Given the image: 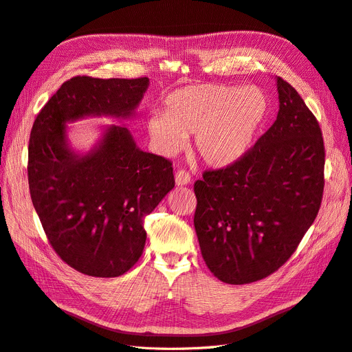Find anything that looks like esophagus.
Returning <instances> with one entry per match:
<instances>
[{"instance_id": "34e87169", "label": "esophagus", "mask_w": 352, "mask_h": 352, "mask_svg": "<svg viewBox=\"0 0 352 352\" xmlns=\"http://www.w3.org/2000/svg\"><path fill=\"white\" fill-rule=\"evenodd\" d=\"M191 181V175L186 169H178L177 174H175V183L177 186H187L190 184Z\"/></svg>"}]
</instances>
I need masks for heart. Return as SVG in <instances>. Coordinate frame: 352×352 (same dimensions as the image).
<instances>
[{
  "label": "heart",
  "mask_w": 352,
  "mask_h": 352,
  "mask_svg": "<svg viewBox=\"0 0 352 352\" xmlns=\"http://www.w3.org/2000/svg\"><path fill=\"white\" fill-rule=\"evenodd\" d=\"M268 101L256 87L197 84L173 91L162 114H152L148 132L164 153H175L186 138L196 135L194 146L210 166L239 160L265 120Z\"/></svg>",
  "instance_id": "b5f03b06"
}]
</instances>
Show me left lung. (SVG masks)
Returning <instances> with one entry per match:
<instances>
[{
	"label": "left lung",
	"instance_id": "obj_1",
	"mask_svg": "<svg viewBox=\"0 0 352 352\" xmlns=\"http://www.w3.org/2000/svg\"><path fill=\"white\" fill-rule=\"evenodd\" d=\"M276 122L228 166L194 183V228L204 263L228 284L263 280L297 250L320 209L324 145L316 117L277 78Z\"/></svg>",
	"mask_w": 352,
	"mask_h": 352
}]
</instances>
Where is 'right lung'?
I'll return each mask as SVG.
<instances>
[{
  "label": "right lung",
  "instance_id": "add662e5",
  "mask_svg": "<svg viewBox=\"0 0 352 352\" xmlns=\"http://www.w3.org/2000/svg\"><path fill=\"white\" fill-rule=\"evenodd\" d=\"M146 76L65 81L37 114L29 140V188L46 238L63 263L91 277H119L145 248L143 220L175 186L173 162L140 151L113 124L96 149L80 156L65 123L85 116L129 117Z\"/></svg>",
  "mask_w": 352,
  "mask_h": 352
}]
</instances>
